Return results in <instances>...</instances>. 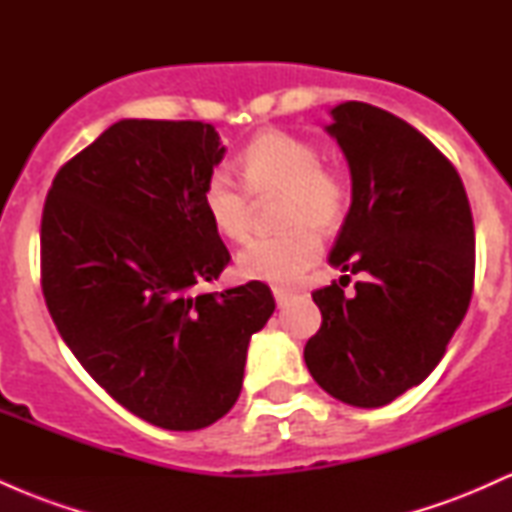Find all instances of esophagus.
<instances>
[{
  "label": "esophagus",
  "instance_id": "obj_1",
  "mask_svg": "<svg viewBox=\"0 0 512 512\" xmlns=\"http://www.w3.org/2000/svg\"><path fill=\"white\" fill-rule=\"evenodd\" d=\"M291 296H293V291H289V289H274V301L279 308H284V305L291 301Z\"/></svg>",
  "mask_w": 512,
  "mask_h": 512
}]
</instances>
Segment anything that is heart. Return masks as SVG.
Instances as JSON below:
<instances>
[{"mask_svg": "<svg viewBox=\"0 0 512 512\" xmlns=\"http://www.w3.org/2000/svg\"><path fill=\"white\" fill-rule=\"evenodd\" d=\"M245 188L226 170H211L202 187L204 214L216 233L243 243L252 231V197L281 192L279 223L286 231L257 238L238 255L245 279L293 284L320 260V231H334L351 204V187L339 170L322 166L320 149L291 132L257 134L238 156Z\"/></svg>", "mask_w": 512, "mask_h": 512, "instance_id": "obj_1", "label": "heart"}]
</instances>
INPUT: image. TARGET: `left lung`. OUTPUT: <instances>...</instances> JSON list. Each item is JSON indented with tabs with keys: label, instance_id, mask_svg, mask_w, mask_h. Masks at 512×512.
Here are the masks:
<instances>
[{
	"label": "left lung",
	"instance_id": "left-lung-1",
	"mask_svg": "<svg viewBox=\"0 0 512 512\" xmlns=\"http://www.w3.org/2000/svg\"><path fill=\"white\" fill-rule=\"evenodd\" d=\"M351 170V207L330 264L366 274L356 296L313 293L322 325L305 366L339 402L375 409L424 383L460 327L474 286V221L457 170L419 129L375 105L330 110ZM349 279V276H346Z\"/></svg>",
	"mask_w": 512,
	"mask_h": 512
}]
</instances>
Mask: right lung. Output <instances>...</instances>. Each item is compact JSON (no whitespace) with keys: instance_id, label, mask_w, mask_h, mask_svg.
<instances>
[{"instance_id":"obj_1","label":"right lung","mask_w":512,"mask_h":512,"mask_svg":"<svg viewBox=\"0 0 512 512\" xmlns=\"http://www.w3.org/2000/svg\"><path fill=\"white\" fill-rule=\"evenodd\" d=\"M223 154L207 122L120 120L60 168L40 223L64 344L115 402L168 431L231 411L250 337L274 313L262 281L195 293L231 262L202 207Z\"/></svg>"}]
</instances>
